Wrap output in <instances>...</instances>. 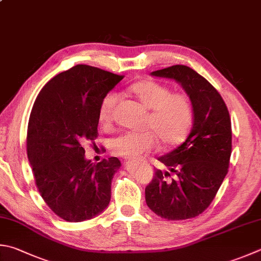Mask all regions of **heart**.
<instances>
[{"mask_svg":"<svg viewBox=\"0 0 261 261\" xmlns=\"http://www.w3.org/2000/svg\"><path fill=\"white\" fill-rule=\"evenodd\" d=\"M130 92L151 110L145 126L150 130L125 132L110 141L114 154L125 158H136L145 152L153 151L158 139L165 145H175L188 135L193 120V105L185 93H173L168 86L153 81H142L130 87ZM119 95L111 91L102 97L99 118L102 124H109Z\"/></svg>","mask_w":261,"mask_h":261,"instance_id":"1","label":"heart"}]
</instances>
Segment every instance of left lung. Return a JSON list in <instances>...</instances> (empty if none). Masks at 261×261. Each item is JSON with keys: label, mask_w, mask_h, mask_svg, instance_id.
<instances>
[{"label": "left lung", "mask_w": 261, "mask_h": 261, "mask_svg": "<svg viewBox=\"0 0 261 261\" xmlns=\"http://www.w3.org/2000/svg\"><path fill=\"white\" fill-rule=\"evenodd\" d=\"M152 75L173 78L183 86L193 105V125L183 143L158 158L169 171L155 169L145 188L146 204L161 218H194L213 202L228 171L229 112L218 91L188 66H171Z\"/></svg>", "instance_id": "obj_1"}]
</instances>
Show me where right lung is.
Returning a JSON list of instances; mask_svg holds the SVG:
<instances>
[{"label": "right lung", "mask_w": 261, "mask_h": 261, "mask_svg": "<svg viewBox=\"0 0 261 261\" xmlns=\"http://www.w3.org/2000/svg\"><path fill=\"white\" fill-rule=\"evenodd\" d=\"M124 77L77 65L48 81L33 106L27 155L35 184L50 209L67 222L91 219L110 202L120 161L111 156L92 164L84 144L95 145L100 102Z\"/></svg>", "instance_id": "1"}]
</instances>
